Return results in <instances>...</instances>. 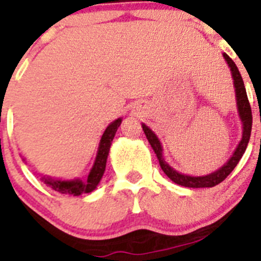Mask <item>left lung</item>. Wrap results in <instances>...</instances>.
Wrapping results in <instances>:
<instances>
[{"label":"left lung","instance_id":"1","mask_svg":"<svg viewBox=\"0 0 261 261\" xmlns=\"http://www.w3.org/2000/svg\"><path fill=\"white\" fill-rule=\"evenodd\" d=\"M224 59L226 60L228 65H229L230 70H232V77L234 80V87H236V97H237V107H238V113H240L241 121H242L243 126V133H242V139H241L240 144H238L237 149L234 150L232 157L229 158V161L224 165L223 167H220L219 170H216L215 172H211L210 175H204V176H191V175H184L177 172L176 170L172 169L166 161H165L164 155H162V147H161V143L158 140V138L155 136V134L150 130L148 126H145L144 123L142 125L143 131H144L145 136H147L148 142H149L150 147L154 150L155 155H157L158 161H160V166L162 169V171L169 176V179H171L172 181L179 184L182 187H188V188H211V187H215L218 184H220L223 180L226 179V176L230 174V172L234 170V167L237 166V164L240 162V160L242 158L243 153H245L246 148H247L248 140H250V136H251V127H252V113H251V107H250V101L247 99V94H246L245 84H243V80L241 77V73L238 70L236 63L230 59L226 54H223Z\"/></svg>","mask_w":261,"mask_h":261}]
</instances>
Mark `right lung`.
Listing matches in <instances>:
<instances>
[{
	"label": "right lung",
	"mask_w": 261,
	"mask_h": 261,
	"mask_svg": "<svg viewBox=\"0 0 261 261\" xmlns=\"http://www.w3.org/2000/svg\"><path fill=\"white\" fill-rule=\"evenodd\" d=\"M122 122V118H118L111 123L108 127L104 131L103 136L100 139V144H99V149H97L96 158H95L94 166H92L91 171H90L87 180H55L51 177H42L45 184H47L51 189L59 192L62 194H69V196H80L82 193H90L94 191L97 187L99 181L103 177L104 171H106L107 158H108L109 149H111V144L113 142V138L116 135L117 128L119 127Z\"/></svg>",
	"instance_id": "1"
}]
</instances>
